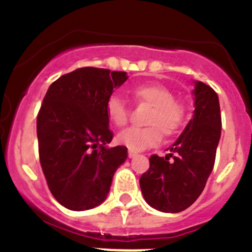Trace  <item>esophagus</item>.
<instances>
[{
    "mask_svg": "<svg viewBox=\"0 0 252 252\" xmlns=\"http://www.w3.org/2000/svg\"><path fill=\"white\" fill-rule=\"evenodd\" d=\"M127 154H128V157H130V158H133V157H136V155H137V151L132 150V149H128Z\"/></svg>",
    "mask_w": 252,
    "mask_h": 252,
    "instance_id": "1",
    "label": "esophagus"
}]
</instances>
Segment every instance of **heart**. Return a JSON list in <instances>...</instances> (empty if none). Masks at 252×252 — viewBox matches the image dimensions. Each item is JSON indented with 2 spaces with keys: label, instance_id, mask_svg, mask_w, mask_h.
<instances>
[{
  "label": "heart",
  "instance_id": "1",
  "mask_svg": "<svg viewBox=\"0 0 252 252\" xmlns=\"http://www.w3.org/2000/svg\"><path fill=\"white\" fill-rule=\"evenodd\" d=\"M131 94L137 104H148L151 111L145 120L146 127H131L122 131L117 141L132 150H142L157 145L164 137L175 136L186 121V106L175 98V93L159 83L139 84L131 88ZM107 119L116 127L126 126L130 110L121 97L112 94L106 102Z\"/></svg>",
  "mask_w": 252,
  "mask_h": 252
}]
</instances>
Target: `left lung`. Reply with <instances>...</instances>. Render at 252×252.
<instances>
[{
	"mask_svg": "<svg viewBox=\"0 0 252 252\" xmlns=\"http://www.w3.org/2000/svg\"><path fill=\"white\" fill-rule=\"evenodd\" d=\"M194 116L165 158L150 157L140 178L145 201L158 211L178 213L192 206L203 192L221 137L218 95L202 82L194 88Z\"/></svg>",
	"mask_w": 252,
	"mask_h": 252,
	"instance_id": "8db88e82",
	"label": "left lung"
}]
</instances>
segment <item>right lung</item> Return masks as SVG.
<instances>
[{
  "label": "right lung",
  "instance_id": "1",
  "mask_svg": "<svg viewBox=\"0 0 252 252\" xmlns=\"http://www.w3.org/2000/svg\"><path fill=\"white\" fill-rule=\"evenodd\" d=\"M127 79L125 72L84 66L49 87L36 119L40 164L51 194L65 208L84 211L106 199L116 169L127 158L112 141L106 102Z\"/></svg>",
  "mask_w": 252,
  "mask_h": 252
}]
</instances>
